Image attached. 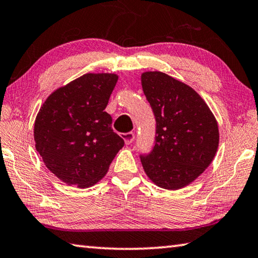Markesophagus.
I'll return each mask as SVG.
<instances>
[{"instance_id": "esophagus-1", "label": "esophagus", "mask_w": 258, "mask_h": 258, "mask_svg": "<svg viewBox=\"0 0 258 258\" xmlns=\"http://www.w3.org/2000/svg\"><path fill=\"white\" fill-rule=\"evenodd\" d=\"M122 138H123L125 145H130V144H132L135 139V134L134 133L122 134Z\"/></svg>"}]
</instances>
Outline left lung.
Instances as JSON below:
<instances>
[{
	"instance_id": "8db88e82",
	"label": "left lung",
	"mask_w": 258,
	"mask_h": 258,
	"mask_svg": "<svg viewBox=\"0 0 258 258\" xmlns=\"http://www.w3.org/2000/svg\"><path fill=\"white\" fill-rule=\"evenodd\" d=\"M144 94L156 120L155 146L141 156L157 187L177 190L209 168L219 147V125L201 95L161 71L142 74Z\"/></svg>"
}]
</instances>
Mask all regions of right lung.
Returning a JSON list of instances; mask_svg holds the SVG:
<instances>
[{"mask_svg":"<svg viewBox=\"0 0 258 258\" xmlns=\"http://www.w3.org/2000/svg\"><path fill=\"white\" fill-rule=\"evenodd\" d=\"M117 78L105 72L86 74L54 90L39 108L34 124L36 151L69 186L97 183L124 145L105 112Z\"/></svg>","mask_w":258,"mask_h":258,"instance_id":"1","label":"right lung"}]
</instances>
